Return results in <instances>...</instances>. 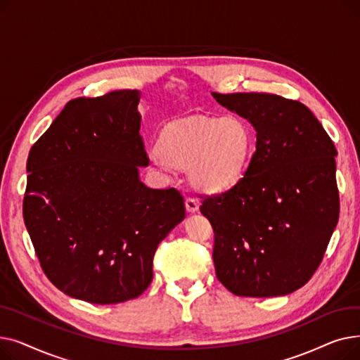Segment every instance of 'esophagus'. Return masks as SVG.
<instances>
[{
  "mask_svg": "<svg viewBox=\"0 0 360 360\" xmlns=\"http://www.w3.org/2000/svg\"><path fill=\"white\" fill-rule=\"evenodd\" d=\"M185 207L188 213H195L198 210V201L194 198H186L185 200Z\"/></svg>",
  "mask_w": 360,
  "mask_h": 360,
  "instance_id": "obj_1",
  "label": "esophagus"
}]
</instances>
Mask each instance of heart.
Listing matches in <instances>:
<instances>
[{
  "mask_svg": "<svg viewBox=\"0 0 360 360\" xmlns=\"http://www.w3.org/2000/svg\"><path fill=\"white\" fill-rule=\"evenodd\" d=\"M254 146L252 129L240 117H191L163 127L151 163L162 172L188 169L195 190L219 194L240 181Z\"/></svg>",
  "mask_w": 360,
  "mask_h": 360,
  "instance_id": "heart-1",
  "label": "heart"
}]
</instances>
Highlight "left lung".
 Listing matches in <instances>:
<instances>
[{"label":"left lung","mask_w":360,"mask_h":360,"mask_svg":"<svg viewBox=\"0 0 360 360\" xmlns=\"http://www.w3.org/2000/svg\"><path fill=\"white\" fill-rule=\"evenodd\" d=\"M257 132L239 182L207 197L217 278L238 296L289 295L312 277L338 221L337 150L300 102L269 93H212Z\"/></svg>","instance_id":"8db88e82"}]
</instances>
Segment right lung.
Masks as SVG:
<instances>
[{"label":"right lung","mask_w":360,"mask_h":360,"mask_svg":"<svg viewBox=\"0 0 360 360\" xmlns=\"http://www.w3.org/2000/svg\"><path fill=\"white\" fill-rule=\"evenodd\" d=\"M140 91L65 105L30 148L23 219L41 266L65 295L109 305L153 280L158 245L185 219L175 188L151 190Z\"/></svg>","instance_id":"add662e5"}]
</instances>
